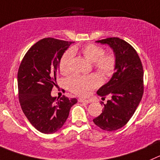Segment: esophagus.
<instances>
[{
  "mask_svg": "<svg viewBox=\"0 0 160 160\" xmlns=\"http://www.w3.org/2000/svg\"><path fill=\"white\" fill-rule=\"evenodd\" d=\"M78 101L81 102V103H86V104H89V103H90V100H86V99H82V98H79Z\"/></svg>",
  "mask_w": 160,
  "mask_h": 160,
  "instance_id": "esophagus-1",
  "label": "esophagus"
}]
</instances>
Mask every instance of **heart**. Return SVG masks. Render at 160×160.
<instances>
[{
  "label": "heart",
  "instance_id": "b5f03b06",
  "mask_svg": "<svg viewBox=\"0 0 160 160\" xmlns=\"http://www.w3.org/2000/svg\"><path fill=\"white\" fill-rule=\"evenodd\" d=\"M80 52L88 61L91 62L97 71L104 75H109L114 71L116 65V58L113 53H104L103 47L96 44H87L80 48L73 47L71 51H67L62 56L59 63L61 74H68L71 71L74 53ZM67 86L73 93L81 97H86L101 83L100 77L92 74L88 76L73 75L67 80Z\"/></svg>",
  "mask_w": 160,
  "mask_h": 160
}]
</instances>
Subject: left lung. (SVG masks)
<instances>
[{"mask_svg":"<svg viewBox=\"0 0 160 160\" xmlns=\"http://www.w3.org/2000/svg\"><path fill=\"white\" fill-rule=\"evenodd\" d=\"M108 45L116 58L115 71L107 84L97 92L104 99L111 100L104 104V109L93 122L102 130L114 131L124 127L134 114L144 93V71L136 50L128 42L118 38L97 41Z\"/></svg>","mask_w":160,"mask_h":160,"instance_id":"obj_1","label":"left lung"}]
</instances>
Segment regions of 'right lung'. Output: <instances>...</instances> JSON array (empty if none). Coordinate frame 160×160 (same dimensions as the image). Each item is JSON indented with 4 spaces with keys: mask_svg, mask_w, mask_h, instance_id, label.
I'll use <instances>...</instances> for the list:
<instances>
[{
    "mask_svg": "<svg viewBox=\"0 0 160 160\" xmlns=\"http://www.w3.org/2000/svg\"><path fill=\"white\" fill-rule=\"evenodd\" d=\"M72 42L46 38L30 47L18 71V92L21 108L34 128L43 133L60 130L76 98L52 97L58 66Z\"/></svg>",
    "mask_w": 160,
    "mask_h": 160,
    "instance_id": "right-lung-1",
    "label": "right lung"
}]
</instances>
